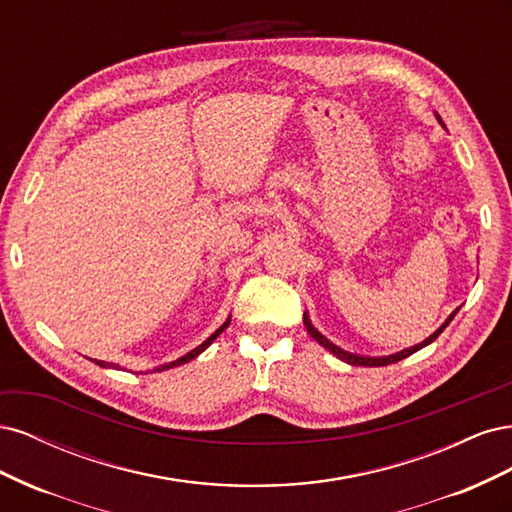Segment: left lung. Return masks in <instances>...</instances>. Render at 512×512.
Returning <instances> with one entry per match:
<instances>
[{"label": "left lung", "instance_id": "8db88e82", "mask_svg": "<svg viewBox=\"0 0 512 512\" xmlns=\"http://www.w3.org/2000/svg\"><path fill=\"white\" fill-rule=\"evenodd\" d=\"M438 117V115H436ZM438 121L442 123V119L438 117ZM442 126H444V123H442ZM459 312V307L455 309V312L451 314V316H448L446 320H444V324H442V327L436 331V333H433V335H429L427 339H425V342H421V344H416V346H412V348H406V350H401V352H397V354H389V356H361V354H352V352H346V350H342V348H339V346H335L333 342H329V339L327 337H324L316 327H314V324H312V320H309V316L305 314V327H307V333L309 335H312L314 339H316V342L322 346V348H327L329 352H333L335 356H337V359H342V361H346L348 365H359V367H382V365H391V363H397V361H401V359H406V356H410V354H414L416 350H421V348H425V346H429L431 342H436V339H438V335L448 327V324H451V320L455 318V314Z\"/></svg>", "mask_w": 512, "mask_h": 512}]
</instances>
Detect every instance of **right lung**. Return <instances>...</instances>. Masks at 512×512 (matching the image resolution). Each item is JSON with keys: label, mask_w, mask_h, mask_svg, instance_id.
<instances>
[{"label": "right lung", "mask_w": 512, "mask_h": 512, "mask_svg": "<svg viewBox=\"0 0 512 512\" xmlns=\"http://www.w3.org/2000/svg\"><path fill=\"white\" fill-rule=\"evenodd\" d=\"M228 324H230V318H228V320H226V322L222 324V327H220L218 331H215V333H213L211 337H207V339H205V342H203V344H200L198 348L190 350L188 354H183V356H181V359H177V361H173V363H166V365H160V367H156V369H153V371H164V369H170V367H179V365H183V363H188V361L196 359V356H198L200 352H205V350H207V348H209V346L213 344V339H215V337H218V335H220V333H222V331H224V329L228 327ZM94 361H96V359H94ZM96 365H100V367H115V369H119V367H117L115 363H104V361H96Z\"/></svg>", "instance_id": "add662e5"}]
</instances>
